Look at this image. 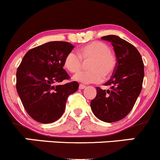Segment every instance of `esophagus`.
Segmentation results:
<instances>
[{
    "instance_id": "obj_1",
    "label": "esophagus",
    "mask_w": 160,
    "mask_h": 160,
    "mask_svg": "<svg viewBox=\"0 0 160 160\" xmlns=\"http://www.w3.org/2000/svg\"><path fill=\"white\" fill-rule=\"evenodd\" d=\"M86 88V86L83 84H81V83L79 85V88H80V89H83V88Z\"/></svg>"
}]
</instances>
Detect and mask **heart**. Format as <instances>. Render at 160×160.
I'll return each instance as SVG.
<instances>
[{
	"mask_svg": "<svg viewBox=\"0 0 160 160\" xmlns=\"http://www.w3.org/2000/svg\"><path fill=\"white\" fill-rule=\"evenodd\" d=\"M88 62L89 70L76 74L73 79L84 83H98L102 79L112 75L116 67V56L107 44L95 41L85 44L78 50V55L73 52L67 53L63 60L65 68L76 73L81 69L83 62Z\"/></svg>",
	"mask_w": 160,
	"mask_h": 160,
	"instance_id": "obj_1",
	"label": "heart"
}]
</instances>
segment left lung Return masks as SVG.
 Listing matches in <instances>:
<instances>
[{
    "mask_svg": "<svg viewBox=\"0 0 160 160\" xmlns=\"http://www.w3.org/2000/svg\"><path fill=\"white\" fill-rule=\"evenodd\" d=\"M110 41L116 56V67L105 86L110 90L97 87V95L91 102L94 116L106 123L119 121L126 117L134 107L143 83L144 63L134 45L115 35L102 37Z\"/></svg>",
    "mask_w": 160,
    "mask_h": 160,
    "instance_id": "1",
    "label": "left lung"
}]
</instances>
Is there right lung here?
I'll use <instances>...</instances> for the list:
<instances>
[{"label":"right lung","mask_w":160,"mask_h":160,"mask_svg":"<svg viewBox=\"0 0 160 160\" xmlns=\"http://www.w3.org/2000/svg\"><path fill=\"white\" fill-rule=\"evenodd\" d=\"M74 46L66 41H51L26 52L16 72V89L26 112L41 123L56 121L63 114L68 97L79 88L70 79L63 60Z\"/></svg>","instance_id":"obj_1"}]
</instances>
